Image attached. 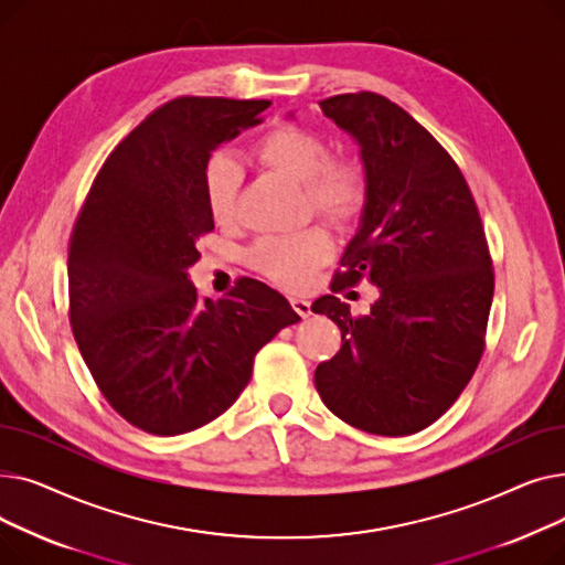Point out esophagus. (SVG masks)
Returning a JSON list of instances; mask_svg holds the SVG:
<instances>
[{
  "instance_id": "esophagus-1",
  "label": "esophagus",
  "mask_w": 565,
  "mask_h": 565,
  "mask_svg": "<svg viewBox=\"0 0 565 565\" xmlns=\"http://www.w3.org/2000/svg\"><path fill=\"white\" fill-rule=\"evenodd\" d=\"M290 307L295 309L300 318H309L311 316V302L305 298H290Z\"/></svg>"
}]
</instances>
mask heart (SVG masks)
Segmentation results:
<instances>
[{
    "mask_svg": "<svg viewBox=\"0 0 565 565\" xmlns=\"http://www.w3.org/2000/svg\"><path fill=\"white\" fill-rule=\"evenodd\" d=\"M254 156L302 185L311 211L345 226L358 220L366 203V175L354 160H330V146L313 130L281 124L265 132L254 146ZM243 173L231 158L217 156L205 167V199L213 220L226 224L237 211V190ZM334 254L330 233L311 226L288 235H267L249 249L247 258L256 273L275 284L302 290L320 265Z\"/></svg>",
    "mask_w": 565,
    "mask_h": 565,
    "instance_id": "obj_1",
    "label": "heart"
}]
</instances>
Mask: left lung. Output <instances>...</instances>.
<instances>
[{
    "label": "left lung",
    "mask_w": 565,
    "mask_h": 565,
    "mask_svg": "<svg viewBox=\"0 0 565 565\" xmlns=\"http://www.w3.org/2000/svg\"><path fill=\"white\" fill-rule=\"evenodd\" d=\"M320 109L358 141L366 175L332 290L369 279L380 298L362 318L334 295L313 302L341 330L316 390L364 433H419L456 403L483 352L494 275L479 207L451 156L396 103L362 92Z\"/></svg>",
    "instance_id": "left-lung-1"
}]
</instances>
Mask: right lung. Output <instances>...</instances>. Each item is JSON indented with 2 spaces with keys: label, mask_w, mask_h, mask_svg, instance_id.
<instances>
[{
  "label": "right lung",
  "mask_w": 565,
  "mask_h": 565,
  "mask_svg": "<svg viewBox=\"0 0 565 565\" xmlns=\"http://www.w3.org/2000/svg\"><path fill=\"white\" fill-rule=\"evenodd\" d=\"M270 100L175 98L141 121L98 171L68 249L71 324L109 405L153 435L217 419L252 377L256 352L298 322L288 300L243 279L199 300L188 270L215 222L205 167L263 121Z\"/></svg>",
  "instance_id": "obj_1"
}]
</instances>
